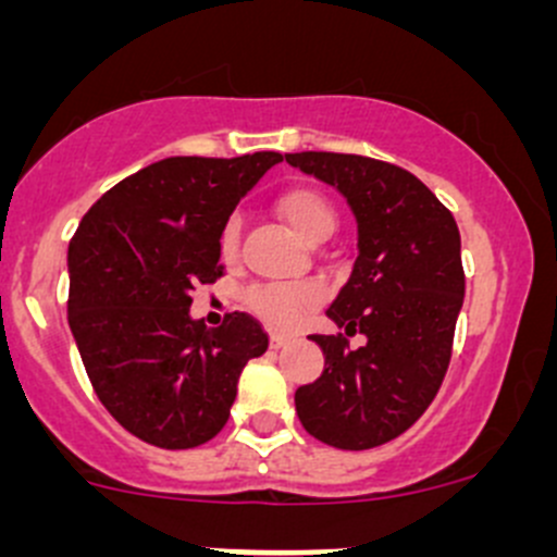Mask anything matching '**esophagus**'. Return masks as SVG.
<instances>
[{"instance_id": "obj_1", "label": "esophagus", "mask_w": 557, "mask_h": 557, "mask_svg": "<svg viewBox=\"0 0 557 557\" xmlns=\"http://www.w3.org/2000/svg\"><path fill=\"white\" fill-rule=\"evenodd\" d=\"M285 345H290V336L269 334V347H272V350H280V347H285Z\"/></svg>"}]
</instances>
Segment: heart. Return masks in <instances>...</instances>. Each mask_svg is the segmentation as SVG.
<instances>
[{
    "label": "heart",
    "instance_id": "obj_1",
    "mask_svg": "<svg viewBox=\"0 0 557 557\" xmlns=\"http://www.w3.org/2000/svg\"><path fill=\"white\" fill-rule=\"evenodd\" d=\"M277 212L307 245H320L334 234L336 215L323 194L314 188H290L277 199ZM239 247V218H228L221 232L223 261H234ZM247 307L274 329H290L301 312L320 301L314 283L296 285H252L245 296Z\"/></svg>",
    "mask_w": 557,
    "mask_h": 557
}]
</instances>
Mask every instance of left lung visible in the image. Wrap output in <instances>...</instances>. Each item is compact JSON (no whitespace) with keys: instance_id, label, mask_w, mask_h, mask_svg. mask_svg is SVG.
Wrapping results in <instances>:
<instances>
[{"instance_id":"1","label":"left lung","mask_w":557,"mask_h":557,"mask_svg":"<svg viewBox=\"0 0 557 557\" xmlns=\"http://www.w3.org/2000/svg\"><path fill=\"white\" fill-rule=\"evenodd\" d=\"M305 174L334 185L358 223L350 280L325 310L345 336L314 334L325 369L296 391L307 434L339 450L396 440L429 409L453 356L463 307L460 234L453 212L396 164L350 153H285Z\"/></svg>"}]
</instances>
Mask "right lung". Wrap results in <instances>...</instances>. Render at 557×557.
<instances>
[{"label":"right lung","instance_id":"add662e5","mask_svg":"<svg viewBox=\"0 0 557 557\" xmlns=\"http://www.w3.org/2000/svg\"><path fill=\"white\" fill-rule=\"evenodd\" d=\"M172 156L121 180L83 215L66 252L70 329L107 412L164 450L210 442L226 425L245 363L269 336L245 312L210 329L190 294L223 274L221 232L239 199L280 164Z\"/></svg>","mask_w":557,"mask_h":557}]
</instances>
